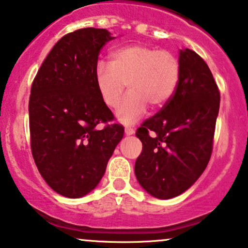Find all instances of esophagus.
Returning <instances> with one entry per match:
<instances>
[{
  "instance_id": "esophagus-1",
  "label": "esophagus",
  "mask_w": 248,
  "mask_h": 248,
  "mask_svg": "<svg viewBox=\"0 0 248 248\" xmlns=\"http://www.w3.org/2000/svg\"><path fill=\"white\" fill-rule=\"evenodd\" d=\"M124 133H126V135H133L134 134V129H133L132 127L126 126L124 127Z\"/></svg>"
}]
</instances>
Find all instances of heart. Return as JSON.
I'll list each match as a JSON object with an SVG mask.
<instances>
[{
    "label": "heart",
    "instance_id": "1",
    "mask_svg": "<svg viewBox=\"0 0 248 248\" xmlns=\"http://www.w3.org/2000/svg\"><path fill=\"white\" fill-rule=\"evenodd\" d=\"M180 78V61L168 50L145 45H129L110 54V63L99 61L95 82L103 102L115 107L124 88L129 93L116 109L120 121L130 124L145 114L151 105L160 108L175 93Z\"/></svg>",
    "mask_w": 248,
    "mask_h": 248
}]
</instances>
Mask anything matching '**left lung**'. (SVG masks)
<instances>
[{"label": "left lung", "instance_id": "obj_1", "mask_svg": "<svg viewBox=\"0 0 248 248\" xmlns=\"http://www.w3.org/2000/svg\"><path fill=\"white\" fill-rule=\"evenodd\" d=\"M180 78L164 107L142 122L137 137L139 184L157 199H170L199 179L211 159L220 92L202 58L180 50Z\"/></svg>", "mask_w": 248, "mask_h": 248}]
</instances>
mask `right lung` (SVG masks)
<instances>
[{
    "label": "right lung",
    "instance_id": "obj_1",
    "mask_svg": "<svg viewBox=\"0 0 248 248\" xmlns=\"http://www.w3.org/2000/svg\"><path fill=\"white\" fill-rule=\"evenodd\" d=\"M107 29L61 37L41 64L29 97L31 147L37 170L56 193L81 198L97 186L124 137L95 82ZM105 124V126L102 124Z\"/></svg>",
    "mask_w": 248,
    "mask_h": 248
}]
</instances>
